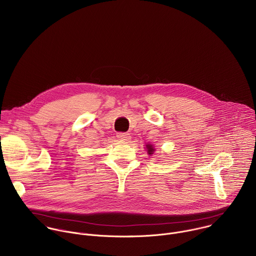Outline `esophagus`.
<instances>
[{
  "instance_id": "34e87169",
  "label": "esophagus",
  "mask_w": 256,
  "mask_h": 256,
  "mask_svg": "<svg viewBox=\"0 0 256 256\" xmlns=\"http://www.w3.org/2000/svg\"><path fill=\"white\" fill-rule=\"evenodd\" d=\"M118 138L120 140H124V142H128V140H130V134H126V132H118Z\"/></svg>"
}]
</instances>
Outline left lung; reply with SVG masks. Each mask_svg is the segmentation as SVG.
<instances>
[{"instance_id": "obj_1", "label": "left lung", "mask_w": 256, "mask_h": 256, "mask_svg": "<svg viewBox=\"0 0 256 256\" xmlns=\"http://www.w3.org/2000/svg\"><path fill=\"white\" fill-rule=\"evenodd\" d=\"M146 149H147L149 155H152V154L154 153V151H155V149H154V147H153V144H148L147 146H146Z\"/></svg>"}]
</instances>
